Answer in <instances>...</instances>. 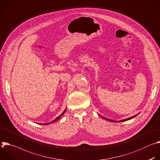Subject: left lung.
<instances>
[{
  "mask_svg": "<svg viewBox=\"0 0 160 160\" xmlns=\"http://www.w3.org/2000/svg\"><path fill=\"white\" fill-rule=\"evenodd\" d=\"M138 114H137V115H135V116H132V117H130V118H128V119H122V120H120V121H119V122H123V121H128V120H130V119H132V118H135V117H136L137 116ZM100 116L103 118V119H106V120H108V121H112V122H117V121H112V120H111V119H108V118H104V117H103L102 116H101L100 115Z\"/></svg>",
  "mask_w": 160,
  "mask_h": 160,
  "instance_id": "1",
  "label": "left lung"
}]
</instances>
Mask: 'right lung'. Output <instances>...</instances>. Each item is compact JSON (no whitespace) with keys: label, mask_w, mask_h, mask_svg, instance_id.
Masks as SVG:
<instances>
[{"label":"right lung","mask_w":160,"mask_h":160,"mask_svg":"<svg viewBox=\"0 0 160 160\" xmlns=\"http://www.w3.org/2000/svg\"><path fill=\"white\" fill-rule=\"evenodd\" d=\"M65 111H66V109L64 110V111H63V112H62V114H60V115L58 117H57V118H56L55 120L52 121L51 122H49V123H46V124H42V123H39V124H40V125H49V124H51V123H52V122H55V121H58V119H59L61 118V116H63V114H64V112H65Z\"/></svg>","instance_id":"obj_1"}]
</instances>
